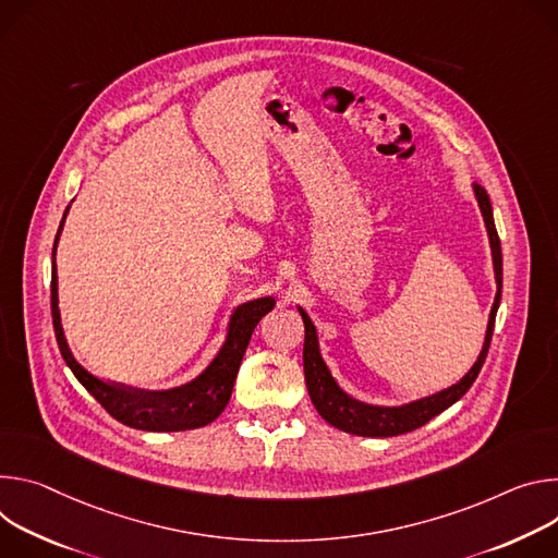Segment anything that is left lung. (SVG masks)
<instances>
[{"label":"left lung","instance_id":"left-lung-1","mask_svg":"<svg viewBox=\"0 0 558 558\" xmlns=\"http://www.w3.org/2000/svg\"><path fill=\"white\" fill-rule=\"evenodd\" d=\"M472 191H474V197L478 202V208H481V215H483V221H485V230H487V239H489L494 281H497V294H494V303H492V311H489L483 348H481L474 365L463 375V379H459L450 388H446L441 392H435V395L421 397V399L410 401V403H401V405H375V403H365V401H359V399L350 397L335 381L330 367L326 365V361L322 356L315 324L311 322V317H307L303 307L296 305V311H299V315L303 319V326H305L303 373H305L307 395H311L317 412L330 425L348 432V435H356V437H397V435H405V432H412V429L425 425L429 418H435L437 414H441L444 410L454 405L470 390V386L476 381V377L481 373V365L487 356V348H489L492 332H494V319H497V311H499V303H501L504 257H501V241H499V234H497V226H494L489 197L478 183L472 185Z\"/></svg>","mask_w":558,"mask_h":558}]
</instances>
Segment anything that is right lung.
<instances>
[{"mask_svg":"<svg viewBox=\"0 0 558 558\" xmlns=\"http://www.w3.org/2000/svg\"><path fill=\"white\" fill-rule=\"evenodd\" d=\"M71 206L66 208L64 217H61L54 245H52V281H50V307H52V326L57 345L64 356L66 365L73 369L77 381L101 403V408L117 418L119 423L135 427V429H148V432H181V429H195L213 423L223 408L230 401L232 386L239 373L241 359L245 354L247 341L253 337V330L262 322L264 315H268L275 307V296H259L253 301H245L236 305L226 328V339L215 354V359L208 363L202 375H197L193 381L181 384L170 390H157V392H144V390H131L123 386L108 384L75 359V354L69 348L64 328H61V315H59V296H57V264L54 253L59 234L64 230V221Z\"/></svg>","mask_w":558,"mask_h":558,"instance_id":"add662e5","label":"right lung"}]
</instances>
